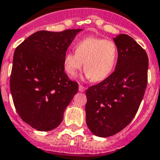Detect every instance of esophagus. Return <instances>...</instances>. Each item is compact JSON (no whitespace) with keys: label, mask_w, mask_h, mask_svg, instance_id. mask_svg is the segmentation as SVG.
Segmentation results:
<instances>
[{"label":"esophagus","mask_w":160,"mask_h":160,"mask_svg":"<svg viewBox=\"0 0 160 160\" xmlns=\"http://www.w3.org/2000/svg\"><path fill=\"white\" fill-rule=\"evenodd\" d=\"M85 89H86V88H85V86H83V85H79V90H80V92H84L85 90Z\"/></svg>","instance_id":"34e87169"}]
</instances>
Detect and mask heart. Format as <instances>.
Instances as JSON below:
<instances>
[{"mask_svg":"<svg viewBox=\"0 0 160 160\" xmlns=\"http://www.w3.org/2000/svg\"><path fill=\"white\" fill-rule=\"evenodd\" d=\"M119 51L116 44L109 40L88 36L75 45V53L68 52L64 57V67L68 75L74 77L81 69L92 81L106 79L114 70Z\"/></svg>","mask_w":160,"mask_h":160,"instance_id":"1","label":"heart"}]
</instances>
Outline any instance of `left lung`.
<instances>
[{
	"label": "left lung",
	"instance_id": "1",
	"mask_svg": "<svg viewBox=\"0 0 160 160\" xmlns=\"http://www.w3.org/2000/svg\"><path fill=\"white\" fill-rule=\"evenodd\" d=\"M119 51L111 75L85 91L86 124L96 136L119 133L132 121L148 82L149 59L144 49L128 35L114 38Z\"/></svg>",
	"mask_w": 160,
	"mask_h": 160
}]
</instances>
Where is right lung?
I'll list each match as a JSON object with an SVG mask.
<instances>
[{
  "label": "right lung",
  "mask_w": 160,
  "mask_h": 160,
  "mask_svg": "<svg viewBox=\"0 0 160 160\" xmlns=\"http://www.w3.org/2000/svg\"><path fill=\"white\" fill-rule=\"evenodd\" d=\"M80 31H37L15 51L10 78L14 105L21 119L37 130L56 128L78 92V83L65 72L64 57Z\"/></svg>",
  "instance_id": "right-lung-1"
}]
</instances>
